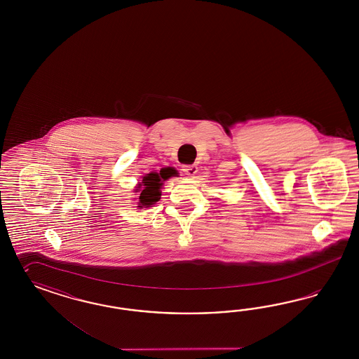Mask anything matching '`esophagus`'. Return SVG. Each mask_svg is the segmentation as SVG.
Masks as SVG:
<instances>
[{
	"label": "esophagus",
	"mask_w": 359,
	"mask_h": 359,
	"mask_svg": "<svg viewBox=\"0 0 359 359\" xmlns=\"http://www.w3.org/2000/svg\"><path fill=\"white\" fill-rule=\"evenodd\" d=\"M183 171H184L185 175H188V176H195L196 172H197V167L196 165H184L183 167Z\"/></svg>",
	"instance_id": "34e87169"
}]
</instances>
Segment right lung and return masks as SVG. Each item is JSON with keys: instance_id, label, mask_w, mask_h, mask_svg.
I'll use <instances>...</instances> for the list:
<instances>
[{"instance_id": "1", "label": "right lung", "mask_w": 359, "mask_h": 359, "mask_svg": "<svg viewBox=\"0 0 359 359\" xmlns=\"http://www.w3.org/2000/svg\"><path fill=\"white\" fill-rule=\"evenodd\" d=\"M177 175L174 168H162L159 172H150L143 176L142 183L138 184L135 192H140L138 196V208H150L161 200V188L167 179Z\"/></svg>"}]
</instances>
